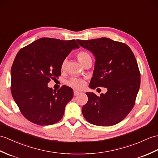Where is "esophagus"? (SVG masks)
<instances>
[{
  "label": "esophagus",
  "instance_id": "esophagus-1",
  "mask_svg": "<svg viewBox=\"0 0 158 158\" xmlns=\"http://www.w3.org/2000/svg\"><path fill=\"white\" fill-rule=\"evenodd\" d=\"M80 93V91H79L78 90H74V96H77V95Z\"/></svg>",
  "mask_w": 158,
  "mask_h": 158
}]
</instances>
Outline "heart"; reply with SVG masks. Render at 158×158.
<instances>
[{
	"label": "heart",
	"mask_w": 158,
	"mask_h": 158,
	"mask_svg": "<svg viewBox=\"0 0 158 158\" xmlns=\"http://www.w3.org/2000/svg\"><path fill=\"white\" fill-rule=\"evenodd\" d=\"M77 58L81 63L83 64L85 60L90 59L91 58L89 53L81 51V52H79L77 54ZM65 65H66V60H63V62H62V65H61V67L62 69L65 67ZM68 85L75 88H81L84 85V81L82 79L74 77L69 81Z\"/></svg>",
	"instance_id": "obj_1"
}]
</instances>
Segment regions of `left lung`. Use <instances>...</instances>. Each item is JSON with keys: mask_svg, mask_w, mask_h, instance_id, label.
I'll use <instances>...</instances> for the list:
<instances>
[{"mask_svg": "<svg viewBox=\"0 0 158 158\" xmlns=\"http://www.w3.org/2000/svg\"><path fill=\"white\" fill-rule=\"evenodd\" d=\"M77 42L96 58L89 87L107 88V92L100 96L86 93L88 101L82 108L84 118L94 125H114L135 105L141 81L136 58L125 44L107 38Z\"/></svg>", "mask_w": 158, "mask_h": 158, "instance_id": "obj_1", "label": "left lung"}]
</instances>
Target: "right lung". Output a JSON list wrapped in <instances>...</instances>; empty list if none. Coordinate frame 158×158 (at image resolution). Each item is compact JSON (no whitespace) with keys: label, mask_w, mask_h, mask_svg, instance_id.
<instances>
[{"label":"right lung","mask_w":158,"mask_h":158,"mask_svg":"<svg viewBox=\"0 0 158 158\" xmlns=\"http://www.w3.org/2000/svg\"><path fill=\"white\" fill-rule=\"evenodd\" d=\"M79 48L74 40L42 38L19 51L10 71V89L25 118L38 125H49L62 118L73 91L62 86L54 91L48 83L61 75L62 62Z\"/></svg>","instance_id":"right-lung-1"}]
</instances>
